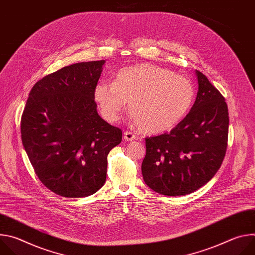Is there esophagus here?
Masks as SVG:
<instances>
[{
	"label": "esophagus",
	"instance_id": "esophagus-1",
	"mask_svg": "<svg viewBox=\"0 0 255 255\" xmlns=\"http://www.w3.org/2000/svg\"><path fill=\"white\" fill-rule=\"evenodd\" d=\"M124 139L126 141H133L136 139V135L130 131H126L124 132Z\"/></svg>",
	"mask_w": 255,
	"mask_h": 255
}]
</instances>
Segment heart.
Listing matches in <instances>:
<instances>
[{"instance_id": "b5f03b06", "label": "heart", "mask_w": 255, "mask_h": 255, "mask_svg": "<svg viewBox=\"0 0 255 255\" xmlns=\"http://www.w3.org/2000/svg\"><path fill=\"white\" fill-rule=\"evenodd\" d=\"M94 96L107 121H116L129 102V112L138 128L144 133L158 134L186 117L196 90L189 79L170 69L140 63L121 68L114 83L100 82Z\"/></svg>"}]
</instances>
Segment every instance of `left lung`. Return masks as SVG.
I'll list each match as a JSON object with an SVG mask.
<instances>
[{"instance_id": "8db88e82", "label": "left lung", "mask_w": 255, "mask_h": 255, "mask_svg": "<svg viewBox=\"0 0 255 255\" xmlns=\"http://www.w3.org/2000/svg\"><path fill=\"white\" fill-rule=\"evenodd\" d=\"M190 113L170 132L145 138L141 170L151 190L164 196L191 194L219 170L228 145L229 116L225 98L201 71Z\"/></svg>"}]
</instances>
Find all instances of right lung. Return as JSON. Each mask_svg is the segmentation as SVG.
<instances>
[{"label": "right lung", "mask_w": 255, "mask_h": 255, "mask_svg": "<svg viewBox=\"0 0 255 255\" xmlns=\"http://www.w3.org/2000/svg\"><path fill=\"white\" fill-rule=\"evenodd\" d=\"M105 60L64 66L36 83L21 117L25 151L41 183L65 198H83L105 184L108 154L122 130L97 112L94 91Z\"/></svg>", "instance_id": "1"}]
</instances>
